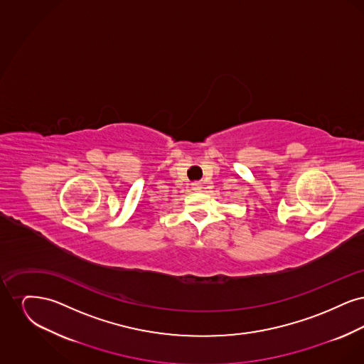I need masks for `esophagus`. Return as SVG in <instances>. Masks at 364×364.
Listing matches in <instances>:
<instances>
[{
  "label": "esophagus",
  "mask_w": 364,
  "mask_h": 364,
  "mask_svg": "<svg viewBox=\"0 0 364 364\" xmlns=\"http://www.w3.org/2000/svg\"><path fill=\"white\" fill-rule=\"evenodd\" d=\"M192 188H193L195 191H200L202 186H200L199 183H195V184H192Z\"/></svg>",
  "instance_id": "34e87169"
}]
</instances>
